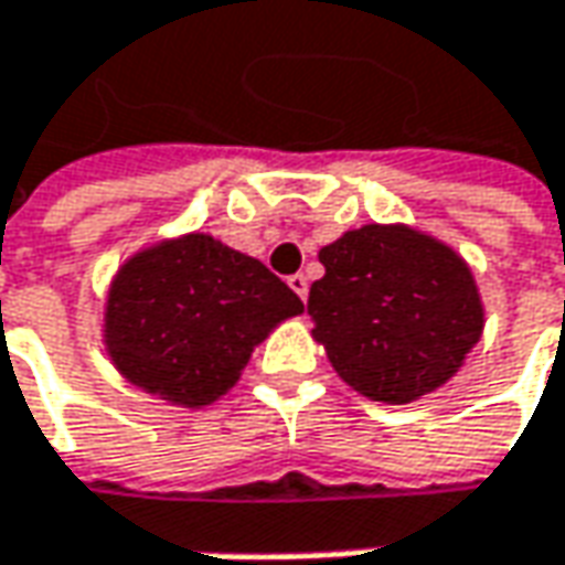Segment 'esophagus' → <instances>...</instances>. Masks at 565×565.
Wrapping results in <instances>:
<instances>
[{
	"label": "esophagus",
	"mask_w": 565,
	"mask_h": 565,
	"mask_svg": "<svg viewBox=\"0 0 565 565\" xmlns=\"http://www.w3.org/2000/svg\"><path fill=\"white\" fill-rule=\"evenodd\" d=\"M289 289H292V292H296V296L305 301V298H308V276H305V273L289 276Z\"/></svg>",
	"instance_id": "esophagus-1"
}]
</instances>
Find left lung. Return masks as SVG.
Here are the masks:
<instances>
[{
    "instance_id": "obj_1",
    "label": "left lung",
    "mask_w": 565,
    "mask_h": 565,
    "mask_svg": "<svg viewBox=\"0 0 565 565\" xmlns=\"http://www.w3.org/2000/svg\"><path fill=\"white\" fill-rule=\"evenodd\" d=\"M315 337L340 379L384 404H409L451 379L480 340L483 308L467 264L404 225H365L321 250Z\"/></svg>"
}]
</instances>
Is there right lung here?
Instances as JSON below:
<instances>
[{
    "label": "right lung",
    "mask_w": 565,
    "mask_h": 565,
    "mask_svg": "<svg viewBox=\"0 0 565 565\" xmlns=\"http://www.w3.org/2000/svg\"><path fill=\"white\" fill-rule=\"evenodd\" d=\"M301 298L260 260L210 235L158 244L117 273L107 353L132 384L184 407L222 397L269 327Z\"/></svg>",
    "instance_id": "obj_1"
}]
</instances>
